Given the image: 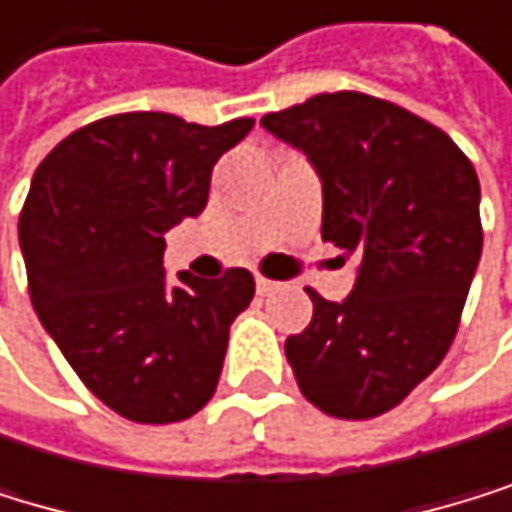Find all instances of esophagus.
<instances>
[{
  "mask_svg": "<svg viewBox=\"0 0 512 512\" xmlns=\"http://www.w3.org/2000/svg\"><path fill=\"white\" fill-rule=\"evenodd\" d=\"M254 286H258V295H270L276 289V282L267 279V276H258V279H254Z\"/></svg>",
  "mask_w": 512,
  "mask_h": 512,
  "instance_id": "34e87169",
  "label": "esophagus"
}]
</instances>
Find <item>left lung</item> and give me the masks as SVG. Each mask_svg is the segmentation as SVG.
Wrapping results in <instances>:
<instances>
[{
	"instance_id": "8db88e82",
	"label": "left lung",
	"mask_w": 512,
	"mask_h": 512,
	"mask_svg": "<svg viewBox=\"0 0 512 512\" xmlns=\"http://www.w3.org/2000/svg\"><path fill=\"white\" fill-rule=\"evenodd\" d=\"M261 124L323 180V242L357 254L345 301L307 289L314 317L286 339L301 395L335 420L398 407L445 360L482 254L479 177L429 120L367 92H320Z\"/></svg>"
}]
</instances>
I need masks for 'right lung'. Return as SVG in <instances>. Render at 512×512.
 <instances>
[{"mask_svg":"<svg viewBox=\"0 0 512 512\" xmlns=\"http://www.w3.org/2000/svg\"><path fill=\"white\" fill-rule=\"evenodd\" d=\"M254 127L127 111L64 136L36 167L18 236L30 301L80 382L133 423L189 420L211 398L254 276L164 279V233L208 205L211 170Z\"/></svg>","mask_w":512,"mask_h":512,"instance_id":"right-lung-1","label":"right lung"}]
</instances>
